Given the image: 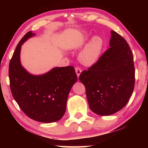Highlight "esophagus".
I'll return each mask as SVG.
<instances>
[{"instance_id":"34e87169","label":"esophagus","mask_w":148,"mask_h":148,"mask_svg":"<svg viewBox=\"0 0 148 148\" xmlns=\"http://www.w3.org/2000/svg\"><path fill=\"white\" fill-rule=\"evenodd\" d=\"M75 71H76V74L77 76V77H79V75L81 74V72H82V71H81V69L79 67H76V68H75Z\"/></svg>"}]
</instances>
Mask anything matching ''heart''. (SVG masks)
<instances>
[{"mask_svg":"<svg viewBox=\"0 0 148 148\" xmlns=\"http://www.w3.org/2000/svg\"><path fill=\"white\" fill-rule=\"evenodd\" d=\"M103 46V40L99 36H94L79 53V58L83 64L93 65L98 60Z\"/></svg>","mask_w":148,"mask_h":148,"instance_id":"heart-1","label":"heart"}]
</instances>
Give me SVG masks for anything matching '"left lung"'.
Masks as SVG:
<instances>
[{"label":"left lung","instance_id":"1","mask_svg":"<svg viewBox=\"0 0 148 148\" xmlns=\"http://www.w3.org/2000/svg\"><path fill=\"white\" fill-rule=\"evenodd\" d=\"M111 34L110 48L79 76L90 109L100 116L111 115L123 108L135 85L134 56L130 46L118 33L111 30Z\"/></svg>","mask_w":148,"mask_h":148}]
</instances>
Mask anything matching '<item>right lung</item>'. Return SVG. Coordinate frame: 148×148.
Instances as JSON below:
<instances>
[{"instance_id": "obj_1", "label": "right lung", "mask_w": 148, "mask_h": 148, "mask_svg": "<svg viewBox=\"0 0 148 148\" xmlns=\"http://www.w3.org/2000/svg\"><path fill=\"white\" fill-rule=\"evenodd\" d=\"M36 34L27 32L16 48L9 63L12 95L20 109L34 120L53 123L64 115L68 95L77 80L72 66L54 67L45 74H30L21 64V46Z\"/></svg>"}]
</instances>
